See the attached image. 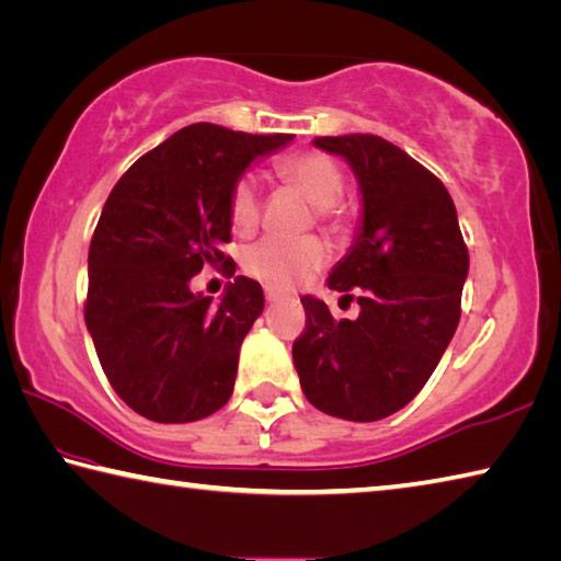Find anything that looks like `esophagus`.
Returning <instances> with one entry per match:
<instances>
[{
    "mask_svg": "<svg viewBox=\"0 0 561 561\" xmlns=\"http://www.w3.org/2000/svg\"><path fill=\"white\" fill-rule=\"evenodd\" d=\"M283 295L280 293H276V290H266V302H276V300H280Z\"/></svg>",
    "mask_w": 561,
    "mask_h": 561,
    "instance_id": "obj_1",
    "label": "esophagus"
}]
</instances>
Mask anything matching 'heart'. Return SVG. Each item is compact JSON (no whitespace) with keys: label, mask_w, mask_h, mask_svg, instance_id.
Segmentation results:
<instances>
[{"label":"heart","mask_w":561,"mask_h":561,"mask_svg":"<svg viewBox=\"0 0 561 561\" xmlns=\"http://www.w3.org/2000/svg\"><path fill=\"white\" fill-rule=\"evenodd\" d=\"M273 173L285 187L314 207L320 227L334 231V234H344L348 229V215L342 205L344 173L334 158L320 151L290 153L276 161ZM229 219L237 234H251L259 227L261 197L251 178H241L231 187ZM327 259L330 253H327L324 241L317 237L293 241V244L278 239H261L244 251L241 266L251 278L271 290H290L320 273L327 266Z\"/></svg>","instance_id":"obj_1"}]
</instances>
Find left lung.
Here are the masks:
<instances>
[{"label": "left lung", "instance_id": "1", "mask_svg": "<svg viewBox=\"0 0 561 561\" xmlns=\"http://www.w3.org/2000/svg\"><path fill=\"white\" fill-rule=\"evenodd\" d=\"M314 146L344 156L362 187V231L327 280L362 312L334 320L305 295L293 362L317 410L383 420L420 393L457 332L469 249L445 183L396 144L346 134L317 136Z\"/></svg>", "mask_w": 561, "mask_h": 561}]
</instances>
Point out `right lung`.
I'll return each instance as SVG.
<instances>
[{
  "label": "right lung",
  "mask_w": 561,
  "mask_h": 561,
  "mask_svg": "<svg viewBox=\"0 0 561 561\" xmlns=\"http://www.w3.org/2000/svg\"><path fill=\"white\" fill-rule=\"evenodd\" d=\"M288 141L190 124L112 187L90 241L84 324L114 393L146 420L195 422L231 398L263 290L237 276L215 305L190 290V278L207 263L234 276L221 251L231 241V187L253 158Z\"/></svg>",
  "instance_id": "obj_1"
}]
</instances>
